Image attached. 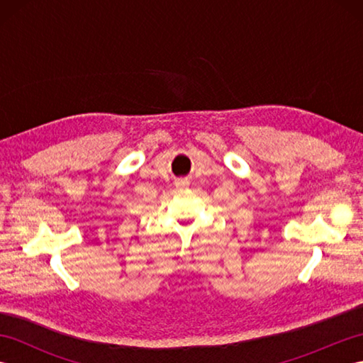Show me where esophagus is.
Returning <instances> with one entry per match:
<instances>
[{
	"instance_id": "obj_1",
	"label": "esophagus",
	"mask_w": 363,
	"mask_h": 363,
	"mask_svg": "<svg viewBox=\"0 0 363 363\" xmlns=\"http://www.w3.org/2000/svg\"><path fill=\"white\" fill-rule=\"evenodd\" d=\"M184 184H186V182H184Z\"/></svg>"
}]
</instances>
